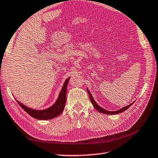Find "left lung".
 <instances>
[{"label":"left lung","mask_w":158,"mask_h":158,"mask_svg":"<svg viewBox=\"0 0 158 158\" xmlns=\"http://www.w3.org/2000/svg\"><path fill=\"white\" fill-rule=\"evenodd\" d=\"M87 92H88V93H89V97H90V101H91V103H92V104H93V107L96 109V110H97V111H99V112H101V113H102V114H110V115H114V114H119V113H121V112H123V111H124L125 110H127V109L128 108V107H131L132 105V103H131V104H130V105H128V106H126V107H122V109H120V110H117V111H107V110H105V109H103V107H100L99 105H98L96 102H95V101H94V99H93V96H92V94H90V91L89 90V89L87 88Z\"/></svg>","instance_id":"1"}]
</instances>
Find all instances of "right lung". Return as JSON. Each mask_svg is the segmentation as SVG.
<instances>
[{
    "instance_id": "obj_1",
    "label": "right lung",
    "mask_w": 158,
    "mask_h": 158,
    "mask_svg": "<svg viewBox=\"0 0 158 158\" xmlns=\"http://www.w3.org/2000/svg\"><path fill=\"white\" fill-rule=\"evenodd\" d=\"M69 80V78H68L65 81L64 86H63L61 90L60 91V93H59V97L57 101H55V103L50 107L46 109V110H33V109L27 107L25 105L20 103L19 101H18L17 99L15 100L17 101V102L19 103L21 107L34 118L38 119V120H46L56 118L62 113V111H64L65 108V105L66 102V92H67V86Z\"/></svg>"
}]
</instances>
